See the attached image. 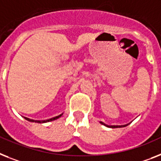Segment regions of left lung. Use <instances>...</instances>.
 Instances as JSON below:
<instances>
[{"label": "left lung", "mask_w": 161, "mask_h": 161, "mask_svg": "<svg viewBox=\"0 0 161 161\" xmlns=\"http://www.w3.org/2000/svg\"><path fill=\"white\" fill-rule=\"evenodd\" d=\"M102 123V124H103V123ZM103 125H104V126H106V125H105V124H103ZM112 127H115V126H112ZM117 127H118V126H117Z\"/></svg>", "instance_id": "left-lung-1"}]
</instances>
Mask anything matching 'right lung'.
I'll return each instance as SVG.
<instances>
[{
	"label": "right lung",
	"mask_w": 161,
	"mask_h": 161,
	"mask_svg": "<svg viewBox=\"0 0 161 161\" xmlns=\"http://www.w3.org/2000/svg\"><path fill=\"white\" fill-rule=\"evenodd\" d=\"M62 114H60V115H58V116H57V117H54V118H53V119H47V120H44V121H34V120H31V119H28V121H30V122H35V123H47V122H50V121H53V120H56V119H59L60 117L62 116Z\"/></svg>",
	"instance_id": "add662e5"
}]
</instances>
